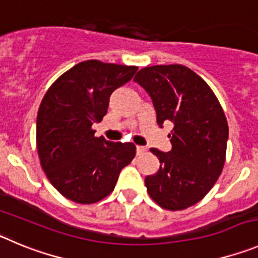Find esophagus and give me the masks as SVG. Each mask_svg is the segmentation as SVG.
<instances>
[{"label": "esophagus", "mask_w": 258, "mask_h": 258, "mask_svg": "<svg viewBox=\"0 0 258 258\" xmlns=\"http://www.w3.org/2000/svg\"><path fill=\"white\" fill-rule=\"evenodd\" d=\"M146 151H147V148H146L145 146H137V153H138V155H142V153H145Z\"/></svg>", "instance_id": "esophagus-1"}]
</instances>
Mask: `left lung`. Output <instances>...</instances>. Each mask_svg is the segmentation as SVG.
<instances>
[{"mask_svg": "<svg viewBox=\"0 0 258 258\" xmlns=\"http://www.w3.org/2000/svg\"><path fill=\"white\" fill-rule=\"evenodd\" d=\"M134 82L150 94L157 124L174 125L171 150H150L160 160V169L146 176L148 195L171 211L193 206L223 171L229 136L225 113L209 84L186 66H148Z\"/></svg>", "mask_w": 258, "mask_h": 258, "instance_id": "left-lung-1", "label": "left lung"}]
</instances>
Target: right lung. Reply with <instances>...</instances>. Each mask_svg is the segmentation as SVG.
I'll return each instance as SVG.
<instances>
[{
  "mask_svg": "<svg viewBox=\"0 0 258 258\" xmlns=\"http://www.w3.org/2000/svg\"><path fill=\"white\" fill-rule=\"evenodd\" d=\"M137 66L88 60L56 80L37 115V148L43 171L68 200L89 205L107 197L122 167L136 156L133 143L106 141L92 129L107 113L110 96Z\"/></svg>",
  "mask_w": 258,
  "mask_h": 258,
  "instance_id": "add662e5",
  "label": "right lung"
}]
</instances>
